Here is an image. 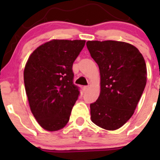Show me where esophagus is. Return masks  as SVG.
<instances>
[{
    "label": "esophagus",
    "mask_w": 160,
    "mask_h": 160,
    "mask_svg": "<svg viewBox=\"0 0 160 160\" xmlns=\"http://www.w3.org/2000/svg\"><path fill=\"white\" fill-rule=\"evenodd\" d=\"M88 89H89V86H83V90H84V91H86Z\"/></svg>",
    "instance_id": "esophagus-1"
}]
</instances>
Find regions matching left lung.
<instances>
[{"mask_svg": "<svg viewBox=\"0 0 160 160\" xmlns=\"http://www.w3.org/2000/svg\"><path fill=\"white\" fill-rule=\"evenodd\" d=\"M101 76L98 98L90 104L91 120L107 130L120 128L131 118L147 82L144 58L136 47L115 40L87 41Z\"/></svg>", "mask_w": 160, "mask_h": 160, "instance_id": "1", "label": "left lung"}]
</instances>
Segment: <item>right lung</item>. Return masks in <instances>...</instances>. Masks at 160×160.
Returning a JSON list of instances; mask_svg holds the SVG:
<instances>
[{"label":"right lung","instance_id":"right-lung-1","mask_svg":"<svg viewBox=\"0 0 160 160\" xmlns=\"http://www.w3.org/2000/svg\"><path fill=\"white\" fill-rule=\"evenodd\" d=\"M86 40H52L29 56L24 82L32 113L40 126L54 132L65 127L80 91L73 82V63Z\"/></svg>","mask_w":160,"mask_h":160}]
</instances>
